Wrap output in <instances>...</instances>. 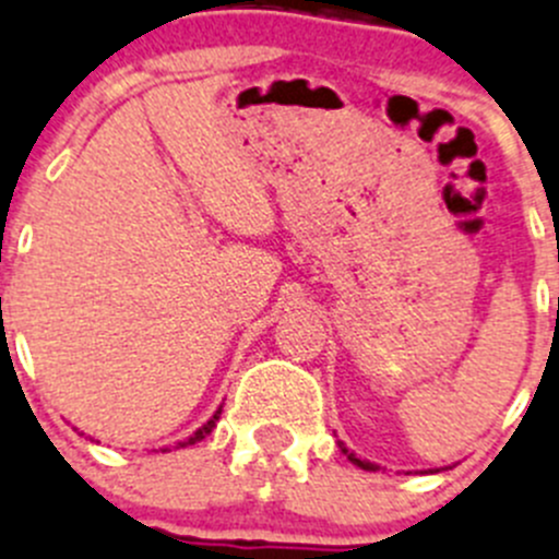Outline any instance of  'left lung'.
<instances>
[{"mask_svg":"<svg viewBox=\"0 0 559 559\" xmlns=\"http://www.w3.org/2000/svg\"><path fill=\"white\" fill-rule=\"evenodd\" d=\"M338 447H342V452H344V455L350 457V461L356 463V466L367 468V472H374V468H378V466H374V463H369V461H361V457H356V455H353V452H347V450H344V444H338Z\"/></svg>","mask_w":559,"mask_h":559,"instance_id":"left-lung-1","label":"left lung"}]
</instances>
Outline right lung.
Masks as SVG:
<instances>
[{"mask_svg":"<svg viewBox=\"0 0 559 559\" xmlns=\"http://www.w3.org/2000/svg\"><path fill=\"white\" fill-rule=\"evenodd\" d=\"M221 411H223V408H217V411H215V416H212V419H209V421H206V425H203V427H198V430H195V432H192V436H190V438H187L185 444H179V447H187V444H195V441H201V438H206V436H209V432L215 430L217 419H221Z\"/></svg>","mask_w":559,"mask_h":559,"instance_id":"right-lung-1","label":"right lung"}]
</instances>
